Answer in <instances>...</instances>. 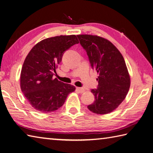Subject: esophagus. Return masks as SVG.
Here are the masks:
<instances>
[{
	"label": "esophagus",
	"mask_w": 153,
	"mask_h": 153,
	"mask_svg": "<svg viewBox=\"0 0 153 153\" xmlns=\"http://www.w3.org/2000/svg\"><path fill=\"white\" fill-rule=\"evenodd\" d=\"M76 90L79 93H83L84 92V89L82 87H76Z\"/></svg>",
	"instance_id": "obj_1"
}]
</instances>
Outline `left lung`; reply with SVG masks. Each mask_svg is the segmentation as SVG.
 Masks as SVG:
<instances>
[{
	"label": "left lung",
	"mask_w": 153,
	"mask_h": 153,
	"mask_svg": "<svg viewBox=\"0 0 153 153\" xmlns=\"http://www.w3.org/2000/svg\"><path fill=\"white\" fill-rule=\"evenodd\" d=\"M91 66L99 74L97 89L91 91L95 101L87 108L98 114L114 110L125 99L130 87V77L122 54L108 40L97 35H78Z\"/></svg>",
	"instance_id": "left-lung-1"
}]
</instances>
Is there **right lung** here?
<instances>
[{
    "label": "right lung",
    "mask_w": 153,
    "mask_h": 153,
    "mask_svg": "<svg viewBox=\"0 0 153 153\" xmlns=\"http://www.w3.org/2000/svg\"><path fill=\"white\" fill-rule=\"evenodd\" d=\"M79 41L74 35L47 38L32 48L23 64L22 93L31 106L40 112L55 111L64 105L76 87L53 77L65 51Z\"/></svg>",
    "instance_id": "right-lung-1"
}]
</instances>
